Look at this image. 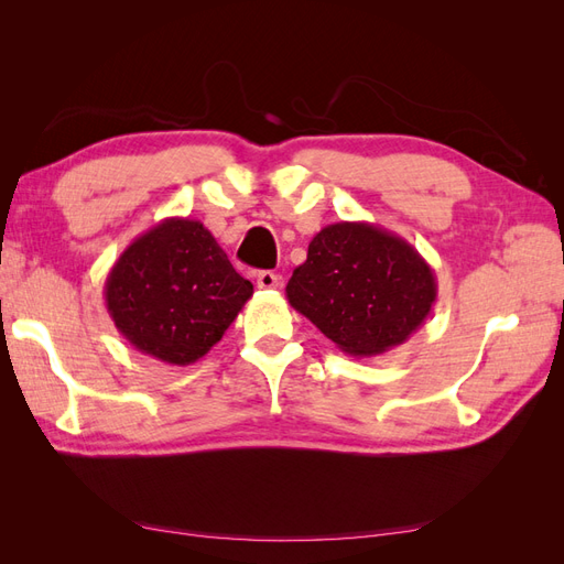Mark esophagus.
<instances>
[{
  "instance_id": "obj_1",
  "label": "esophagus",
  "mask_w": 564,
  "mask_h": 564,
  "mask_svg": "<svg viewBox=\"0 0 564 564\" xmlns=\"http://www.w3.org/2000/svg\"><path fill=\"white\" fill-rule=\"evenodd\" d=\"M256 284H259V289H278L280 275H275L272 270H261L259 275H256Z\"/></svg>"
}]
</instances>
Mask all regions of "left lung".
<instances>
[{
	"label": "left lung",
	"mask_w": 564,
	"mask_h": 564,
	"mask_svg": "<svg viewBox=\"0 0 564 564\" xmlns=\"http://www.w3.org/2000/svg\"><path fill=\"white\" fill-rule=\"evenodd\" d=\"M286 299L346 355L377 357L402 346L431 315L437 282L400 235L340 220L313 237Z\"/></svg>",
	"instance_id": "8db88e82"
}]
</instances>
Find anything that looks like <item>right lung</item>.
<instances>
[{
  "label": "right lung",
  "instance_id": "right-lung-1",
  "mask_svg": "<svg viewBox=\"0 0 564 564\" xmlns=\"http://www.w3.org/2000/svg\"><path fill=\"white\" fill-rule=\"evenodd\" d=\"M253 294L216 237L195 218L160 220L119 253L104 296L117 332L160 362L207 355Z\"/></svg>",
  "mask_w": 564,
  "mask_h": 564
}]
</instances>
